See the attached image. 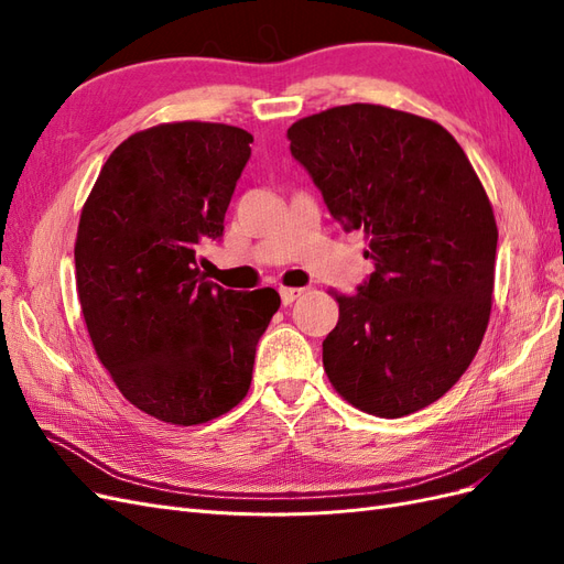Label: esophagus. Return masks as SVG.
<instances>
[{"label": "esophagus", "instance_id": "esophagus-1", "mask_svg": "<svg viewBox=\"0 0 564 564\" xmlns=\"http://www.w3.org/2000/svg\"><path fill=\"white\" fill-rule=\"evenodd\" d=\"M280 296H282L284 305H292L296 299L303 296V289H299V286H282L280 289Z\"/></svg>", "mask_w": 564, "mask_h": 564}]
</instances>
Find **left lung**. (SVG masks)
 <instances>
[{
  "mask_svg": "<svg viewBox=\"0 0 564 564\" xmlns=\"http://www.w3.org/2000/svg\"><path fill=\"white\" fill-rule=\"evenodd\" d=\"M334 220L365 232L373 263L357 294H334L322 344L340 398L400 419L464 377L491 313L497 220L454 135L429 117L350 104L286 131Z\"/></svg>",
  "mask_w": 564,
  "mask_h": 564,
  "instance_id": "8db88e82",
  "label": "left lung"
}]
</instances>
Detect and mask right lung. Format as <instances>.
Instances as JSON below:
<instances>
[{"mask_svg":"<svg viewBox=\"0 0 564 564\" xmlns=\"http://www.w3.org/2000/svg\"><path fill=\"white\" fill-rule=\"evenodd\" d=\"M253 135L166 122L119 143L84 202L75 282L100 365L141 412L199 425L240 404L275 289L232 292L202 275L197 247L224 235Z\"/></svg>","mask_w":564,"mask_h":564,"instance_id":"obj_1","label":"right lung"}]
</instances>
